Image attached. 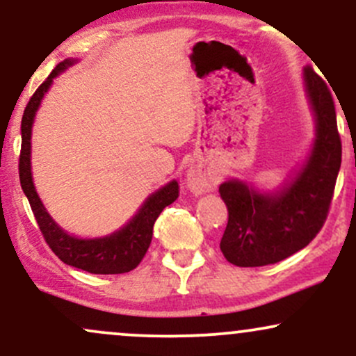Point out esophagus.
<instances>
[{
    "label": "esophagus",
    "instance_id": "1",
    "mask_svg": "<svg viewBox=\"0 0 356 356\" xmlns=\"http://www.w3.org/2000/svg\"><path fill=\"white\" fill-rule=\"evenodd\" d=\"M187 187L195 194H204V192L216 189V179L211 174L194 167L187 172Z\"/></svg>",
    "mask_w": 356,
    "mask_h": 356
}]
</instances>
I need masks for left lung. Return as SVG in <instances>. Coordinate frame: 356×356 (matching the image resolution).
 Masks as SVG:
<instances>
[{
  "instance_id": "obj_1",
  "label": "left lung",
  "mask_w": 356,
  "mask_h": 356,
  "mask_svg": "<svg viewBox=\"0 0 356 356\" xmlns=\"http://www.w3.org/2000/svg\"><path fill=\"white\" fill-rule=\"evenodd\" d=\"M305 83L316 115V140L295 181L275 195L259 194L238 181L219 187L227 207L220 251L236 266L280 263L308 246L328 218L341 165V138L328 85L309 67L305 68Z\"/></svg>"
}]
</instances>
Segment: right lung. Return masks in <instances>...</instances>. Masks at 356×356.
<instances>
[{
  "instance_id": "1",
  "label": "right lung",
  "mask_w": 356,
  "mask_h": 356,
  "mask_svg": "<svg viewBox=\"0 0 356 356\" xmlns=\"http://www.w3.org/2000/svg\"><path fill=\"white\" fill-rule=\"evenodd\" d=\"M72 63L73 60H65L56 65L50 76L36 88V92L28 102L26 108H24L22 120V152H19L18 162L19 182H22L24 195L30 201L31 211H33L36 224H38L44 241L65 264L83 269L92 275H122V273L136 269L144 259L147 249L150 246V241H152L155 220L167 206H170L179 197V184L175 181L169 182L150 195L136 214V218H132L125 227L107 236V238L79 239L67 234L56 226L55 220L44 211L43 204L35 191L33 179H31V125H33L36 108L40 107V102H42L44 92L50 87L53 79L65 68L70 67Z\"/></svg>"
}]
</instances>
